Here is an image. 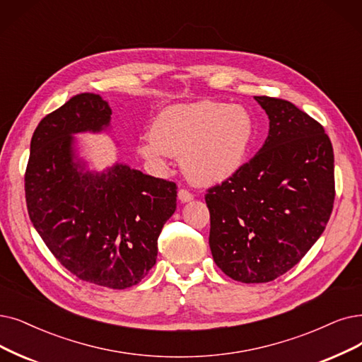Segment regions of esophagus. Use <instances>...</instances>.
<instances>
[{"instance_id":"34e87169","label":"esophagus","mask_w":362,"mask_h":362,"mask_svg":"<svg viewBox=\"0 0 362 362\" xmlns=\"http://www.w3.org/2000/svg\"><path fill=\"white\" fill-rule=\"evenodd\" d=\"M178 199H180L181 204H187V202H192V200H193V194H192L190 192H187V190L181 189V190L178 192Z\"/></svg>"}]
</instances>
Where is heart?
Returning <instances> with one entry per match:
<instances>
[{
  "instance_id": "b5f03b06",
  "label": "heart",
  "mask_w": 362,
  "mask_h": 362,
  "mask_svg": "<svg viewBox=\"0 0 362 362\" xmlns=\"http://www.w3.org/2000/svg\"><path fill=\"white\" fill-rule=\"evenodd\" d=\"M254 134V119L245 107L197 100L163 108L136 151L158 173L168 170L170 156L181 157L184 175L193 184L215 185L242 168Z\"/></svg>"
}]
</instances>
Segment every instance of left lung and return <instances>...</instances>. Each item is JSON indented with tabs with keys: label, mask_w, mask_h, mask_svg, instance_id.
Returning <instances> with one entry per match:
<instances>
[{
	"label": "left lung",
	"mask_w": 362,
	"mask_h": 362,
	"mask_svg": "<svg viewBox=\"0 0 362 362\" xmlns=\"http://www.w3.org/2000/svg\"><path fill=\"white\" fill-rule=\"evenodd\" d=\"M254 99L269 117L263 147L205 196L214 262L243 284L270 282L294 267L334 204V153L324 127L288 100Z\"/></svg>",
	"instance_id": "obj_1"
}]
</instances>
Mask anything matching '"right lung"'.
I'll return each instance as SVG.
<instances>
[{
  "label": "right lung",
  "instance_id": "obj_1",
  "mask_svg": "<svg viewBox=\"0 0 362 362\" xmlns=\"http://www.w3.org/2000/svg\"><path fill=\"white\" fill-rule=\"evenodd\" d=\"M111 114L100 95L80 93L46 115L31 139L25 194L35 230L64 267L81 281L124 290L156 264L177 185L120 162L89 168L74 135L110 132Z\"/></svg>",
  "mask_w": 362,
  "mask_h": 362
}]
</instances>
